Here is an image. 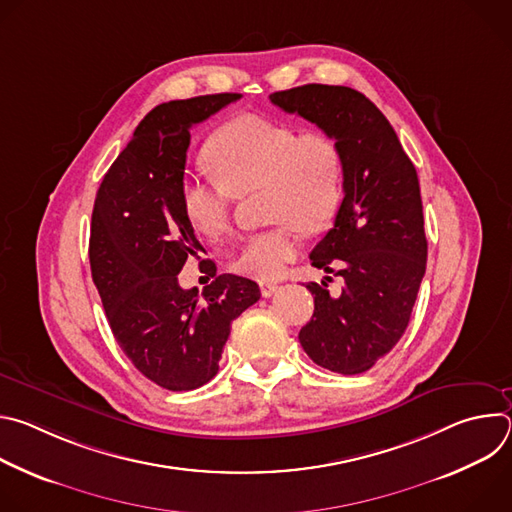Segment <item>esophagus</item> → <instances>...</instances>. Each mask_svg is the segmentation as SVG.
I'll return each mask as SVG.
<instances>
[{
	"label": "esophagus",
	"mask_w": 512,
	"mask_h": 512,
	"mask_svg": "<svg viewBox=\"0 0 512 512\" xmlns=\"http://www.w3.org/2000/svg\"><path fill=\"white\" fill-rule=\"evenodd\" d=\"M259 287H261V294H263V298H271L275 291L279 289V285L275 283V281H261L259 283Z\"/></svg>",
	"instance_id": "1"
}]
</instances>
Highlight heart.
Returning a JSON list of instances; mask_svg holds the SVG:
<instances>
[{
  "mask_svg": "<svg viewBox=\"0 0 512 512\" xmlns=\"http://www.w3.org/2000/svg\"><path fill=\"white\" fill-rule=\"evenodd\" d=\"M212 176H188L182 210L204 239H221L237 198L263 188L261 204L271 229L249 235L231 267L255 279H275L300 253L302 231H322L342 198L344 162L324 131L298 133L287 123L243 115L218 129L206 145Z\"/></svg>",
  "mask_w": 512,
  "mask_h": 512,
  "instance_id": "heart-1",
  "label": "heart"
}]
</instances>
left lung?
Masks as SVG:
<instances>
[{
  "label": "left lung",
  "mask_w": 512,
  "mask_h": 512,
  "mask_svg": "<svg viewBox=\"0 0 512 512\" xmlns=\"http://www.w3.org/2000/svg\"><path fill=\"white\" fill-rule=\"evenodd\" d=\"M285 113L316 123L340 148L344 198L310 261L340 275V296L310 281L314 316L300 344L320 367L369 371L403 336L425 275L427 241L413 162L387 117L350 87L304 85L269 95Z\"/></svg>",
  "instance_id": "8db88e82"
}]
</instances>
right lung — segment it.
Returning <instances> with one entry per match:
<instances>
[{
	"mask_svg": "<svg viewBox=\"0 0 512 512\" xmlns=\"http://www.w3.org/2000/svg\"><path fill=\"white\" fill-rule=\"evenodd\" d=\"M239 99L218 93L152 109L95 198L89 259L109 326L133 367L170 391L216 375L233 320L261 298L255 281L216 275L210 259L200 263L214 277L202 294L178 283L202 249L182 210L190 127Z\"/></svg>",
	"mask_w": 512,
	"mask_h": 512,
	"instance_id": "right-lung-1",
	"label": "right lung"
}]
</instances>
